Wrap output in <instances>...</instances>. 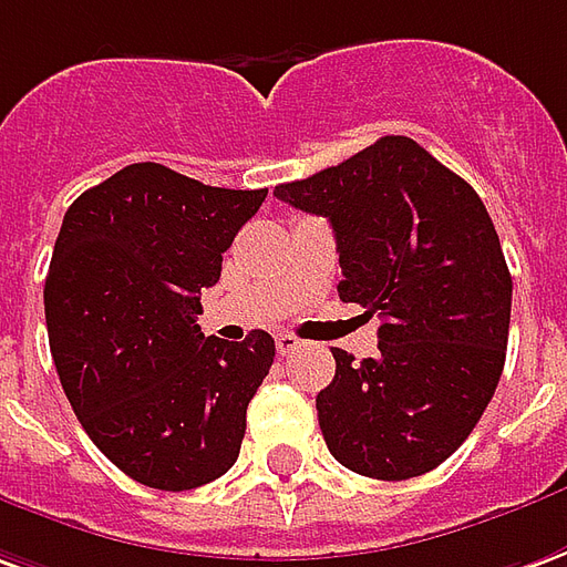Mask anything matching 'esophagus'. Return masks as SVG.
Listing matches in <instances>:
<instances>
[{"label": "esophagus", "mask_w": 567, "mask_h": 567, "mask_svg": "<svg viewBox=\"0 0 567 567\" xmlns=\"http://www.w3.org/2000/svg\"><path fill=\"white\" fill-rule=\"evenodd\" d=\"M303 347V340L295 338V334H288V331H282V334H276V350H279V355H288V352H295Z\"/></svg>", "instance_id": "34e87169"}]
</instances>
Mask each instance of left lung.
<instances>
[{
	"label": "left lung",
	"mask_w": 567,
	"mask_h": 567,
	"mask_svg": "<svg viewBox=\"0 0 567 567\" xmlns=\"http://www.w3.org/2000/svg\"><path fill=\"white\" fill-rule=\"evenodd\" d=\"M272 193L331 220L340 300L380 316L374 359L331 350L324 445L359 476L430 473L473 433L506 362L513 276L478 193L402 134Z\"/></svg>",
	"instance_id": "left-lung-1"
}]
</instances>
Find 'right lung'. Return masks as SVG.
<instances>
[{"mask_svg":"<svg viewBox=\"0 0 567 567\" xmlns=\"http://www.w3.org/2000/svg\"><path fill=\"white\" fill-rule=\"evenodd\" d=\"M264 199L134 162L63 215L45 279L54 368L91 442L141 485L199 488L239 457L276 343L205 338L196 319Z\"/></svg>","mask_w":567,"mask_h":567,"instance_id":"add662e5","label":"right lung"}]
</instances>
